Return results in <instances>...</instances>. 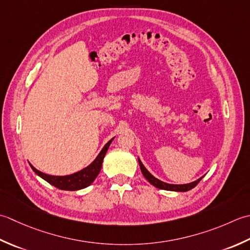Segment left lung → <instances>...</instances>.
I'll return each mask as SVG.
<instances>
[{
  "mask_svg": "<svg viewBox=\"0 0 250 250\" xmlns=\"http://www.w3.org/2000/svg\"><path fill=\"white\" fill-rule=\"evenodd\" d=\"M138 162H139V166H140V169H141V172L142 175L145 176L146 179L149 181L152 186L156 187L157 189H162V190H167V191H177V192H187L189 191L191 189H193L198 182H200L202 180L201 177L200 179H197L195 181H193L191 183H187V185H169V183H166V182H163L161 180L157 179V178H155L153 175H151L149 171H147L146 168L144 166V164H142L141 161L138 159Z\"/></svg>",
  "mask_w": 250,
  "mask_h": 250,
  "instance_id": "1",
  "label": "left lung"
}]
</instances>
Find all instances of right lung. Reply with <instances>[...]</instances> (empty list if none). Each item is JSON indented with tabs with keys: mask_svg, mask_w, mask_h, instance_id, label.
<instances>
[{
	"mask_svg": "<svg viewBox=\"0 0 250 250\" xmlns=\"http://www.w3.org/2000/svg\"><path fill=\"white\" fill-rule=\"evenodd\" d=\"M114 138H112L108 144H106L103 150L100 151V153L98 154V156L96 157L95 161L91 163L90 165H88L87 167H85L84 169L80 170L78 172H74L72 175H68V176H52V175H47L44 174V172L38 170L37 168H34L31 164V168L33 169V171L37 174L38 176H40L42 179H44L45 181H47L50 185L58 188L60 190H65V191H76V190H81L84 189V188L90 186L91 183L94 182V180L96 179V177L98 176V174L100 172L101 166H103V162L104 159V155L108 151L109 146L111 145L112 140Z\"/></svg>",
	"mask_w": 250,
	"mask_h": 250,
	"instance_id": "1",
	"label": "right lung"
}]
</instances>
